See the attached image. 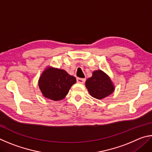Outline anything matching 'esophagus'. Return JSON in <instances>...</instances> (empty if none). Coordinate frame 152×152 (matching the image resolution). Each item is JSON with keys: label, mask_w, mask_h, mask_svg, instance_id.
Masks as SVG:
<instances>
[{"label": "esophagus", "mask_w": 152, "mask_h": 152, "mask_svg": "<svg viewBox=\"0 0 152 152\" xmlns=\"http://www.w3.org/2000/svg\"><path fill=\"white\" fill-rule=\"evenodd\" d=\"M77 82L80 84H84V82L86 81V79L85 78H77L76 79Z\"/></svg>", "instance_id": "1"}]
</instances>
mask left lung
I'll return each instance as SVG.
<instances>
[{
  "label": "left lung",
  "mask_w": 152,
  "mask_h": 152,
  "mask_svg": "<svg viewBox=\"0 0 152 152\" xmlns=\"http://www.w3.org/2000/svg\"><path fill=\"white\" fill-rule=\"evenodd\" d=\"M85 84L90 94L99 100L109 96L115 90L109 76L101 70L93 72L92 76L87 79Z\"/></svg>",
  "instance_id": "obj_1"
}]
</instances>
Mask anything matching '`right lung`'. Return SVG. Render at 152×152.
I'll use <instances>...</instances> for the list:
<instances>
[{
	"mask_svg": "<svg viewBox=\"0 0 152 152\" xmlns=\"http://www.w3.org/2000/svg\"><path fill=\"white\" fill-rule=\"evenodd\" d=\"M76 82L75 77L65 70L48 67L43 72L38 84L43 96L53 101H60Z\"/></svg>",
	"mask_w": 152,
	"mask_h": 152,
	"instance_id": "1",
	"label": "right lung"
}]
</instances>
